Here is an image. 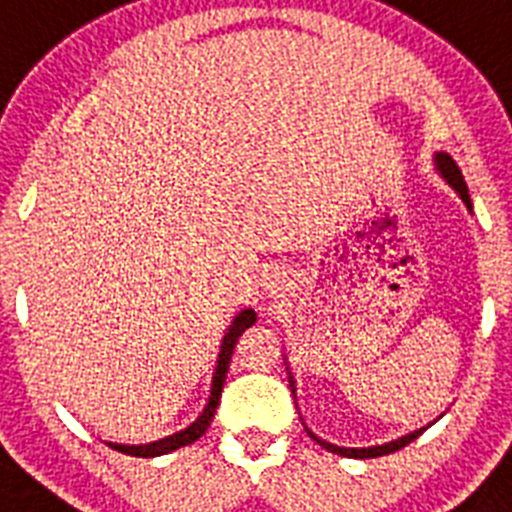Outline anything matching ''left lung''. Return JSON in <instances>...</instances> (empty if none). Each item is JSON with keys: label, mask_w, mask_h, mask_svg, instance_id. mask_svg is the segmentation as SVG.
<instances>
[{"label": "left lung", "mask_w": 512, "mask_h": 512, "mask_svg": "<svg viewBox=\"0 0 512 512\" xmlns=\"http://www.w3.org/2000/svg\"><path fill=\"white\" fill-rule=\"evenodd\" d=\"M432 161H435V171H437V174H440L442 179L448 182V187H453L455 195L461 197L463 205H466V208L471 210V195H468V187H466V182H463L461 169L455 166L453 158H450L448 153H442V150H437ZM283 362H286V356H283ZM286 364H289V362H286ZM286 369H289V367H286ZM289 382H291V390H294V393H296L294 375H291V369H289ZM429 424H432V422H429ZM429 424H427V427H422V429H414V432H409V435L395 437V440L382 442V445H369V448H343V445H336V442H328V440H322V437H317L315 432H312V429L307 427V424H304V429H307V435L312 437V440H315L317 445H322V448L330 450V453L343 455V458H359V461H364V458H377V455H388V453H395V450L406 448L409 442H414L416 437L422 435L424 429H429Z\"/></svg>", "instance_id": "obj_1"}]
</instances>
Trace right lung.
I'll list each match as a JSON object with an SVG mask.
<instances>
[{
    "instance_id": "obj_1",
    "label": "right lung",
    "mask_w": 512,
    "mask_h": 512,
    "mask_svg": "<svg viewBox=\"0 0 512 512\" xmlns=\"http://www.w3.org/2000/svg\"><path fill=\"white\" fill-rule=\"evenodd\" d=\"M257 315L255 309L247 307L242 312H236V317L231 320L229 330L223 333V341H221V351H218V359H216V369H213V380H210V395H208V403H205V409L200 411L195 422L187 424L184 429L174 432V435H166L161 440H153V442H140V445H124V442H106L109 448L119 450V453H127V455H137V458H156V455H166L171 450H179L184 445H192L195 440L205 435V429L210 427L213 422V414L218 409V401H221V390H223V382H226V372H229V364H231V354H234V346L239 341L244 330L249 325H255Z\"/></svg>"
}]
</instances>
